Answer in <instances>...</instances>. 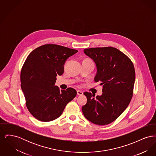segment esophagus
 Instances as JSON below:
<instances>
[{"mask_svg": "<svg viewBox=\"0 0 156 156\" xmlns=\"http://www.w3.org/2000/svg\"><path fill=\"white\" fill-rule=\"evenodd\" d=\"M77 95H83V92L81 90H77Z\"/></svg>", "mask_w": 156, "mask_h": 156, "instance_id": "1", "label": "esophagus"}]
</instances>
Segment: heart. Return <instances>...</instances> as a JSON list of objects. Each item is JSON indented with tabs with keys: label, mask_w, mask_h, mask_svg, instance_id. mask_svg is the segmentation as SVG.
I'll use <instances>...</instances> for the list:
<instances>
[{
	"label": "heart",
	"mask_w": 156,
	"mask_h": 156,
	"mask_svg": "<svg viewBox=\"0 0 156 156\" xmlns=\"http://www.w3.org/2000/svg\"><path fill=\"white\" fill-rule=\"evenodd\" d=\"M88 59V60H90V59Z\"/></svg>",
	"instance_id": "1"
}]
</instances>
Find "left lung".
Returning a JSON list of instances; mask_svg holds the SVG:
<instances>
[{"label":"left lung","instance_id":"obj_1","mask_svg":"<svg viewBox=\"0 0 156 156\" xmlns=\"http://www.w3.org/2000/svg\"><path fill=\"white\" fill-rule=\"evenodd\" d=\"M85 54L97 67L95 82L103 86L102 95L85 92L87 103L82 110L84 116L98 125L111 123L124 112L133 94L135 70L133 64L123 52L112 47L86 48Z\"/></svg>","mask_w":156,"mask_h":156}]
</instances>
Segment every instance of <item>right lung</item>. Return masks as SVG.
<instances>
[{"mask_svg":"<svg viewBox=\"0 0 156 156\" xmlns=\"http://www.w3.org/2000/svg\"><path fill=\"white\" fill-rule=\"evenodd\" d=\"M78 50L59 45L47 44L30 52L20 73L21 88L30 113L41 122L59 117L67 104L76 95L72 88L60 90L55 86L56 76L64 73L68 57Z\"/></svg>","mask_w":156,"mask_h":156,"instance_id":"right-lung-1","label":"right lung"}]
</instances>
